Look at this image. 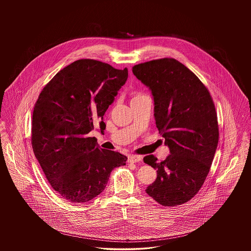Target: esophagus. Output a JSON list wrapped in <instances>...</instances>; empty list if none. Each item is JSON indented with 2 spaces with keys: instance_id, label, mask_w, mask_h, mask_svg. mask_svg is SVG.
I'll use <instances>...</instances> for the list:
<instances>
[{
  "instance_id": "esophagus-1",
  "label": "esophagus",
  "mask_w": 251,
  "mask_h": 251,
  "mask_svg": "<svg viewBox=\"0 0 251 251\" xmlns=\"http://www.w3.org/2000/svg\"><path fill=\"white\" fill-rule=\"evenodd\" d=\"M141 161V157L140 156L136 155H130L128 158V162L129 163H137V162H140Z\"/></svg>"
}]
</instances>
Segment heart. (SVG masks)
<instances>
[{"instance_id": "1", "label": "heart", "mask_w": 251, "mask_h": 251, "mask_svg": "<svg viewBox=\"0 0 251 251\" xmlns=\"http://www.w3.org/2000/svg\"><path fill=\"white\" fill-rule=\"evenodd\" d=\"M143 94H141V93H133L132 95H131V101H133V100H138V99H140V98H142L143 97Z\"/></svg>"}]
</instances>
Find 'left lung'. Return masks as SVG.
Masks as SVG:
<instances>
[{
	"label": "left lung",
	"instance_id": "obj_1",
	"mask_svg": "<svg viewBox=\"0 0 251 251\" xmlns=\"http://www.w3.org/2000/svg\"><path fill=\"white\" fill-rule=\"evenodd\" d=\"M154 100L156 127L170 150L166 160L144 157L157 170L147 194L163 206H178L194 198L206 179L218 144L215 103L208 88L174 58H161L132 67Z\"/></svg>",
	"mask_w": 251,
	"mask_h": 251
}]
</instances>
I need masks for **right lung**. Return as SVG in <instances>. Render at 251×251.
I'll return each mask as SVG.
<instances>
[{
    "label": "right lung",
    "mask_w": 251,
    "mask_h": 251,
    "mask_svg": "<svg viewBox=\"0 0 251 251\" xmlns=\"http://www.w3.org/2000/svg\"><path fill=\"white\" fill-rule=\"evenodd\" d=\"M128 70L93 59H80L55 74L36 100L32 119V147L52 189L72 203L87 202L104 190L115 167L127 157L100 149L87 134L99 124Z\"/></svg>",
    "instance_id": "1"
}]
</instances>
